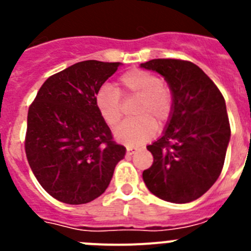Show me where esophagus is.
I'll use <instances>...</instances> for the list:
<instances>
[{"mask_svg": "<svg viewBox=\"0 0 251 251\" xmlns=\"http://www.w3.org/2000/svg\"><path fill=\"white\" fill-rule=\"evenodd\" d=\"M136 150H137V148H134V147H127V154H128V156H132Z\"/></svg>", "mask_w": 251, "mask_h": 251, "instance_id": "34e87169", "label": "esophagus"}]
</instances>
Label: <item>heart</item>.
<instances>
[{"label": "heart", "mask_w": 251, "mask_h": 251, "mask_svg": "<svg viewBox=\"0 0 251 251\" xmlns=\"http://www.w3.org/2000/svg\"><path fill=\"white\" fill-rule=\"evenodd\" d=\"M138 97L133 108L134 119L115 130L117 139L128 146H138L151 139L156 128L165 127L174 112V94L170 86L157 75L142 69H132L118 79V89L100 86L94 95L99 114L109 127L114 128L123 118L122 97Z\"/></svg>", "instance_id": "heart-1"}]
</instances>
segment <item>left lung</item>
<instances>
[{"instance_id": "1", "label": "left lung", "mask_w": 251, "mask_h": 251, "mask_svg": "<svg viewBox=\"0 0 251 251\" xmlns=\"http://www.w3.org/2000/svg\"><path fill=\"white\" fill-rule=\"evenodd\" d=\"M141 66L165 76L174 94V112L163 136L147 146L153 163L143 171V181L162 200L191 202L223 171L231 133L225 99L191 61L153 59Z\"/></svg>"}]
</instances>
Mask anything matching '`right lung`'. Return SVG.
<instances>
[{
  "mask_svg": "<svg viewBox=\"0 0 251 251\" xmlns=\"http://www.w3.org/2000/svg\"><path fill=\"white\" fill-rule=\"evenodd\" d=\"M121 63L86 60L48 77L27 113L25 152L49 195L69 205L100 196L126 148L94 103L97 90Z\"/></svg>",
  "mask_w": 251,
  "mask_h": 251,
  "instance_id": "add662e5",
  "label": "right lung"
}]
</instances>
